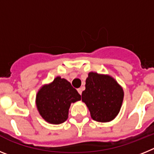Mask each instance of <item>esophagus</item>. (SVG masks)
I'll return each mask as SVG.
<instances>
[{
    "instance_id": "1",
    "label": "esophagus",
    "mask_w": 154,
    "mask_h": 154,
    "mask_svg": "<svg viewBox=\"0 0 154 154\" xmlns=\"http://www.w3.org/2000/svg\"><path fill=\"white\" fill-rule=\"evenodd\" d=\"M77 90H78L79 93L80 95H82V88H79V89H77Z\"/></svg>"
}]
</instances>
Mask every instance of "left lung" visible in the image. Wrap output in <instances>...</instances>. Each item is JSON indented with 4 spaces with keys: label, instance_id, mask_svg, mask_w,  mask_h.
I'll return each mask as SVG.
<instances>
[{
    "label": "left lung",
    "instance_id": "left-lung-1",
    "mask_svg": "<svg viewBox=\"0 0 154 154\" xmlns=\"http://www.w3.org/2000/svg\"><path fill=\"white\" fill-rule=\"evenodd\" d=\"M123 97V88L113 77L95 72L89 73L82 101L89 109L92 119L101 123L113 120L120 111Z\"/></svg>",
    "mask_w": 154,
    "mask_h": 154
}]
</instances>
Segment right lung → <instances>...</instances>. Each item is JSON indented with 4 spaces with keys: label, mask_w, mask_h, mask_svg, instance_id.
<instances>
[{
    "label": "right lung",
    "mask_w": 154,
    "mask_h": 154,
    "mask_svg": "<svg viewBox=\"0 0 154 154\" xmlns=\"http://www.w3.org/2000/svg\"><path fill=\"white\" fill-rule=\"evenodd\" d=\"M81 100V96L65 79L57 76L38 91L35 99L37 109L45 120L51 124H61L67 120L72 103Z\"/></svg>",
    "instance_id": "right-lung-1"
}]
</instances>
